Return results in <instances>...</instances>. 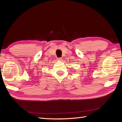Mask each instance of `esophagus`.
Here are the masks:
<instances>
[{
    "label": "esophagus",
    "instance_id": "1",
    "mask_svg": "<svg viewBox=\"0 0 122 122\" xmlns=\"http://www.w3.org/2000/svg\"><path fill=\"white\" fill-rule=\"evenodd\" d=\"M61 60H62V58H61V57H59V58H57V61H61Z\"/></svg>",
    "mask_w": 122,
    "mask_h": 122
}]
</instances>
